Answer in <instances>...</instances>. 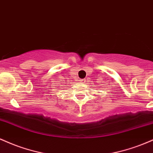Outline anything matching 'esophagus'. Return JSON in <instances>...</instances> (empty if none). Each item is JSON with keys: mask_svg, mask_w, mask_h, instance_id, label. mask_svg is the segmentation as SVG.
<instances>
[{"mask_svg": "<svg viewBox=\"0 0 153 153\" xmlns=\"http://www.w3.org/2000/svg\"><path fill=\"white\" fill-rule=\"evenodd\" d=\"M80 82H86V80H85V79H82V80H80Z\"/></svg>", "mask_w": 153, "mask_h": 153, "instance_id": "obj_1", "label": "esophagus"}]
</instances>
